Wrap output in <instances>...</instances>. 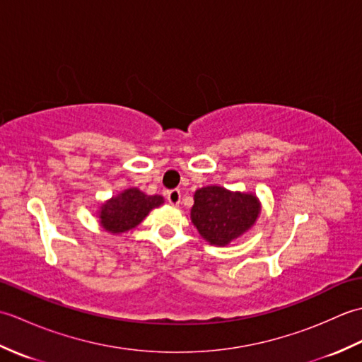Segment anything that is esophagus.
Here are the masks:
<instances>
[{
  "instance_id": "esophagus-1",
  "label": "esophagus",
  "mask_w": 362,
  "mask_h": 362,
  "mask_svg": "<svg viewBox=\"0 0 362 362\" xmlns=\"http://www.w3.org/2000/svg\"><path fill=\"white\" fill-rule=\"evenodd\" d=\"M166 199L168 202L171 205H179L180 201H182V193L180 189H169L166 193Z\"/></svg>"
}]
</instances>
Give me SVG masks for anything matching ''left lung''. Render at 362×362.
<instances>
[{"mask_svg":"<svg viewBox=\"0 0 362 362\" xmlns=\"http://www.w3.org/2000/svg\"><path fill=\"white\" fill-rule=\"evenodd\" d=\"M259 204L253 194L230 193L221 187L196 191L191 221L206 241L226 245L255 224Z\"/></svg>","mask_w":362,"mask_h":362,"instance_id":"1","label":"left lung"}]
</instances>
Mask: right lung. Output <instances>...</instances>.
<instances>
[{"mask_svg":"<svg viewBox=\"0 0 362 362\" xmlns=\"http://www.w3.org/2000/svg\"><path fill=\"white\" fill-rule=\"evenodd\" d=\"M161 204V196H148L140 189L129 188L101 206V226L110 233H124L140 224L152 209Z\"/></svg>","mask_w":362,"mask_h":362,"instance_id":"right-lung-1","label":"right lung"}]
</instances>
